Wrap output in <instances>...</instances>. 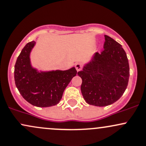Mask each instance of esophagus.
<instances>
[{
  "label": "esophagus",
  "mask_w": 146,
  "mask_h": 146,
  "mask_svg": "<svg viewBox=\"0 0 146 146\" xmlns=\"http://www.w3.org/2000/svg\"><path fill=\"white\" fill-rule=\"evenodd\" d=\"M75 67H76V71L79 72V71H80V70H81V69H82L83 65H82V64H81V63L77 62V63H76V65H75Z\"/></svg>",
  "instance_id": "1"
}]
</instances>
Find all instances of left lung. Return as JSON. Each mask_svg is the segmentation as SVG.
I'll return each instance as SVG.
<instances>
[{
    "label": "left lung",
    "instance_id": "8db88e82",
    "mask_svg": "<svg viewBox=\"0 0 146 146\" xmlns=\"http://www.w3.org/2000/svg\"><path fill=\"white\" fill-rule=\"evenodd\" d=\"M104 49L96 52L78 72L82 79L81 90L88 104L106 106L121 98L127 86L129 67L121 45L104 35Z\"/></svg>",
    "mask_w": 146,
    "mask_h": 146
}]
</instances>
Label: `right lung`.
<instances>
[{"label": "right lung", "mask_w": 146, "mask_h": 146, "mask_svg": "<svg viewBox=\"0 0 146 146\" xmlns=\"http://www.w3.org/2000/svg\"><path fill=\"white\" fill-rule=\"evenodd\" d=\"M36 42L26 44L17 59L15 81L21 96L37 107H49L58 104L64 90L76 75L74 67L67 70L39 71L32 66L31 52Z\"/></svg>", "instance_id": "1"}]
</instances>
